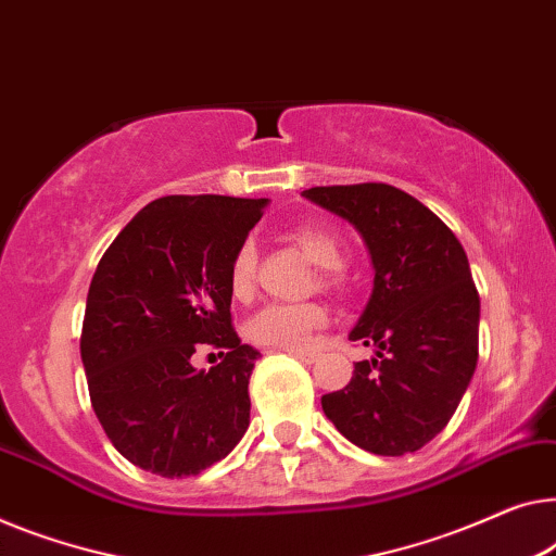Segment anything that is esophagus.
<instances>
[{
  "label": "esophagus",
  "instance_id": "1",
  "mask_svg": "<svg viewBox=\"0 0 556 556\" xmlns=\"http://www.w3.org/2000/svg\"><path fill=\"white\" fill-rule=\"evenodd\" d=\"M288 353H291V356H295V358H301L303 364H316V361H318L316 351H288Z\"/></svg>",
  "mask_w": 556,
  "mask_h": 556
}]
</instances>
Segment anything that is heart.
I'll list each match as a JSON object with an SVG mask.
<instances>
[{
  "label": "heart",
  "mask_w": 556,
  "mask_h": 556,
  "mask_svg": "<svg viewBox=\"0 0 556 556\" xmlns=\"http://www.w3.org/2000/svg\"><path fill=\"white\" fill-rule=\"evenodd\" d=\"M295 243L308 258L326 268L324 288H336L338 276L345 265V248L343 240L336 232L326 228H316V225H301L293 230ZM255 263H258V253H255L253 240H243L232 253L228 265V286L230 293L240 298H248L253 293L255 283ZM328 320V313L320 303H268L263 305L258 313H253L245 324L248 341L255 345H265V349H283V351H301L311 343V336L318 331Z\"/></svg>",
  "instance_id": "b5f03b06"
}]
</instances>
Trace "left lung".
I'll return each mask as SVG.
<instances>
[{
	"label": "left lung",
	"mask_w": 556,
	"mask_h": 556,
	"mask_svg": "<svg viewBox=\"0 0 556 556\" xmlns=\"http://www.w3.org/2000/svg\"><path fill=\"white\" fill-rule=\"evenodd\" d=\"M364 236L374 293L351 341L374 345L341 391L320 399L351 444L404 456L429 444L454 416L479 358V293L452 228L386 182L303 190Z\"/></svg>",
	"instance_id": "1"
}]
</instances>
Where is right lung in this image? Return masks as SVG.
<instances>
[{"label":"right lung","mask_w":556,"mask_h":556,"mask_svg":"<svg viewBox=\"0 0 556 556\" xmlns=\"http://www.w3.org/2000/svg\"><path fill=\"white\" fill-rule=\"evenodd\" d=\"M265 203L157 198L98 263L79 336L87 389L112 446L144 471L195 477L251 424L248 381L261 353L232 328L228 265ZM205 348L222 364L198 372L189 358Z\"/></svg>","instance_id":"right-lung-1"}]
</instances>
